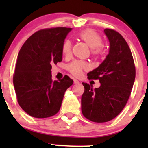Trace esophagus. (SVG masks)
Instances as JSON below:
<instances>
[{
    "instance_id": "34e87169",
    "label": "esophagus",
    "mask_w": 148,
    "mask_h": 148,
    "mask_svg": "<svg viewBox=\"0 0 148 148\" xmlns=\"http://www.w3.org/2000/svg\"><path fill=\"white\" fill-rule=\"evenodd\" d=\"M74 84H78V83H79V82L77 79H74Z\"/></svg>"
}]
</instances>
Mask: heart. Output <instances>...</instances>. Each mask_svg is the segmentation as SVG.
Segmentation results:
<instances>
[{
  "mask_svg": "<svg viewBox=\"0 0 148 148\" xmlns=\"http://www.w3.org/2000/svg\"><path fill=\"white\" fill-rule=\"evenodd\" d=\"M78 37L81 41L91 49V54L94 57H99L103 53L102 38L93 29H86L81 31L78 34ZM72 44L69 40H66L62 44V53L65 56H69L71 53ZM89 64L84 61L76 60L67 66V69L71 74L75 77H79L82 74L83 70H87Z\"/></svg>",
  "mask_w": 148,
  "mask_h": 148,
  "instance_id": "obj_1",
  "label": "heart"
}]
</instances>
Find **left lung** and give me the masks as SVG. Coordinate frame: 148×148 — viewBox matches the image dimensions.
Instances as JSON below:
<instances>
[{
	"label": "left lung",
	"mask_w": 148,
	"mask_h": 148,
	"mask_svg": "<svg viewBox=\"0 0 148 148\" xmlns=\"http://www.w3.org/2000/svg\"><path fill=\"white\" fill-rule=\"evenodd\" d=\"M110 51L104 62L87 74L89 79H99V88L87 83L82 96L84 117L95 122H106L117 117L126 105L135 79V66L127 43L117 31L104 29Z\"/></svg>",
	"instance_id": "left-lung-1"
}]
</instances>
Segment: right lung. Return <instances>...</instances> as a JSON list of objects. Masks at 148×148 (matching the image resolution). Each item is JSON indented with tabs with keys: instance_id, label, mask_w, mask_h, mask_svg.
<instances>
[{
	"instance_id": "1",
	"label": "right lung",
	"mask_w": 148,
	"mask_h": 148,
	"mask_svg": "<svg viewBox=\"0 0 148 148\" xmlns=\"http://www.w3.org/2000/svg\"><path fill=\"white\" fill-rule=\"evenodd\" d=\"M71 31L66 27L41 29L31 35L20 49L13 85L19 105L31 117L55 115L66 90L73 84L67 75L53 82L51 74V64L62 61V44Z\"/></svg>"
}]
</instances>
